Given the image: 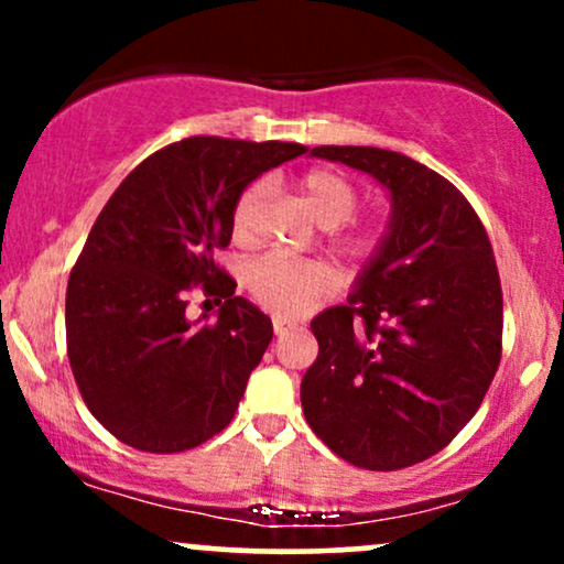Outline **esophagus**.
<instances>
[{
  "label": "esophagus",
  "mask_w": 564,
  "mask_h": 564,
  "mask_svg": "<svg viewBox=\"0 0 564 564\" xmlns=\"http://www.w3.org/2000/svg\"><path fill=\"white\" fill-rule=\"evenodd\" d=\"M289 328H294V323H289V321H281V318H275L273 321V332L281 336V334H286Z\"/></svg>",
  "instance_id": "obj_1"
}]
</instances>
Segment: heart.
<instances>
[{
    "label": "heart",
    "mask_w": 564,
    "mask_h": 564,
    "mask_svg": "<svg viewBox=\"0 0 564 564\" xmlns=\"http://www.w3.org/2000/svg\"><path fill=\"white\" fill-rule=\"evenodd\" d=\"M300 196L323 228H332V243L339 254L352 262H371L384 243V230L377 223H349L360 209V191L341 172L315 166L300 177ZM268 183L254 180L238 193L230 212V228L236 241L251 243L257 238V225ZM246 286L251 296L275 318H300L315 304L328 300L339 286L336 270L326 262H296L283 257H262L246 270Z\"/></svg>",
    "instance_id": "1"
}]
</instances>
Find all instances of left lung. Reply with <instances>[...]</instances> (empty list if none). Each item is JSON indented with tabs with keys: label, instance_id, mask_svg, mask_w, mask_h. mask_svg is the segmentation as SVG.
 <instances>
[{
	"label": "left lung",
	"instance_id": "obj_1",
	"mask_svg": "<svg viewBox=\"0 0 564 564\" xmlns=\"http://www.w3.org/2000/svg\"><path fill=\"white\" fill-rule=\"evenodd\" d=\"M390 187L392 228L347 304L310 323V430L352 467L394 471L443 451L501 364L503 296L475 206L430 166L366 145H318Z\"/></svg>",
	"mask_w": 564,
	"mask_h": 564
}]
</instances>
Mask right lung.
<instances>
[{
	"label": "right lung",
	"instance_id": "1",
	"mask_svg": "<svg viewBox=\"0 0 564 564\" xmlns=\"http://www.w3.org/2000/svg\"><path fill=\"white\" fill-rule=\"evenodd\" d=\"M300 142L185 138L127 174L97 215L68 278L66 349L89 413L121 443L183 453L236 416L273 323L236 296L215 262L238 193ZM196 288L223 301L215 324L184 318Z\"/></svg>",
	"mask_w": 564,
	"mask_h": 564
}]
</instances>
